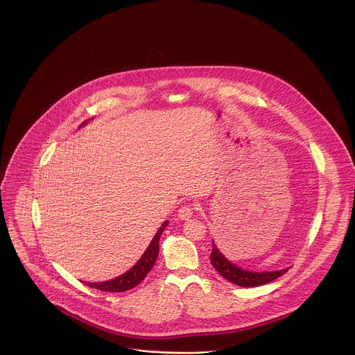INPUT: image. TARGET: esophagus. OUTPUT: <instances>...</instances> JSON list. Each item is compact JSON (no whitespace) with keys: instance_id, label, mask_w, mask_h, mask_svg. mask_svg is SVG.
Returning <instances> with one entry per match:
<instances>
[{"instance_id":"1","label":"esophagus","mask_w":355,"mask_h":355,"mask_svg":"<svg viewBox=\"0 0 355 355\" xmlns=\"http://www.w3.org/2000/svg\"><path fill=\"white\" fill-rule=\"evenodd\" d=\"M194 210H196L194 205H191V203H184V205H182V206L180 207V210H178V216H180V219L186 220V219H189V218L193 216Z\"/></svg>"}]
</instances>
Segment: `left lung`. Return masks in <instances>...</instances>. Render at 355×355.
<instances>
[{"label": "left lung", "instance_id": "1", "mask_svg": "<svg viewBox=\"0 0 355 355\" xmlns=\"http://www.w3.org/2000/svg\"><path fill=\"white\" fill-rule=\"evenodd\" d=\"M211 264L214 268L219 272L220 276H223L230 283L236 284L239 286H259L264 284L270 283L276 280L277 277L283 276L288 270H273V272H251L244 270L236 267L235 264L230 263L225 256L219 252L216 245L213 241V251H211Z\"/></svg>", "mask_w": 355, "mask_h": 355}]
</instances>
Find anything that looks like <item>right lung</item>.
I'll return each mask as SVG.
<instances>
[{
    "instance_id": "1",
    "label": "right lung",
    "mask_w": 355,
    "mask_h": 355,
    "mask_svg": "<svg viewBox=\"0 0 355 355\" xmlns=\"http://www.w3.org/2000/svg\"><path fill=\"white\" fill-rule=\"evenodd\" d=\"M83 124H85V121ZM168 223L169 222H164V225L157 231L153 241H150L148 250L141 256V259L137 261V264H135L130 270H128L127 273L116 277L114 280H110V282L87 283V285L91 286V288L99 289V291H104V292H125V291H129V289H132L136 285L141 283L142 280L146 277V275L149 273V270L153 268V266L156 263L157 255H158V241H159V236H161L162 231L168 226Z\"/></svg>"
}]
</instances>
